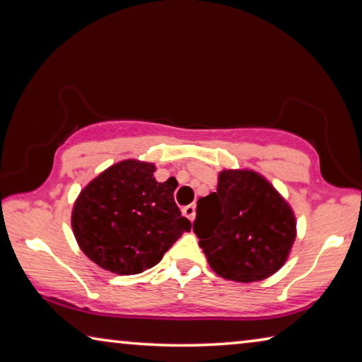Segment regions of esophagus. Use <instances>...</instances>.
<instances>
[{"label": "esophagus", "mask_w": 362, "mask_h": 362, "mask_svg": "<svg viewBox=\"0 0 362 362\" xmlns=\"http://www.w3.org/2000/svg\"><path fill=\"white\" fill-rule=\"evenodd\" d=\"M183 216L185 217H188L189 220H194V217H196V206L194 204H189V206H187V207H183Z\"/></svg>", "instance_id": "1"}]
</instances>
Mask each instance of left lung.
<instances>
[{
    "mask_svg": "<svg viewBox=\"0 0 362 362\" xmlns=\"http://www.w3.org/2000/svg\"><path fill=\"white\" fill-rule=\"evenodd\" d=\"M193 228L218 276L255 283L272 276L289 259L297 218L267 177L254 169H223L217 192L199 198Z\"/></svg>",
    "mask_w": 362,
    "mask_h": 362,
    "instance_id": "obj_1",
    "label": "left lung"
}]
</instances>
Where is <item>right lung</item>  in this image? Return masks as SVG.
I'll list each match as a JSON object with an SVG mask.
<instances>
[{"instance_id":"obj_1","label":"right lung","mask_w":362,"mask_h":362,"mask_svg":"<svg viewBox=\"0 0 362 362\" xmlns=\"http://www.w3.org/2000/svg\"><path fill=\"white\" fill-rule=\"evenodd\" d=\"M153 163L122 159L94 177L73 204L79 249L110 273L137 274L161 262L192 228L174 201L175 179L158 182Z\"/></svg>"}]
</instances>
